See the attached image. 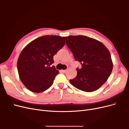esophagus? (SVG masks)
<instances>
[{"label": "esophagus", "mask_w": 129, "mask_h": 129, "mask_svg": "<svg viewBox=\"0 0 129 129\" xmlns=\"http://www.w3.org/2000/svg\"><path fill=\"white\" fill-rule=\"evenodd\" d=\"M61 72L63 73H66L67 72V70H61Z\"/></svg>", "instance_id": "1"}]
</instances>
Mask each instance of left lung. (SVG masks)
<instances>
[{"mask_svg": "<svg viewBox=\"0 0 129 129\" xmlns=\"http://www.w3.org/2000/svg\"><path fill=\"white\" fill-rule=\"evenodd\" d=\"M66 44L76 61L77 76L70 80L74 87L85 92L99 89L110 76L113 68L110 53L102 43L83 36L66 37Z\"/></svg>", "mask_w": 129, "mask_h": 129, "instance_id": "obj_1", "label": "left lung"}]
</instances>
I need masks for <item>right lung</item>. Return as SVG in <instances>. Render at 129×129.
Segmentation results:
<instances>
[{
  "label": "right lung",
  "mask_w": 129,
  "mask_h": 129,
  "mask_svg": "<svg viewBox=\"0 0 129 129\" xmlns=\"http://www.w3.org/2000/svg\"><path fill=\"white\" fill-rule=\"evenodd\" d=\"M65 37L44 36L37 38L22 49L17 62L19 77L25 86L34 92L48 89L59 73L53 56L65 44Z\"/></svg>",
  "instance_id": "add662e5"
}]
</instances>
